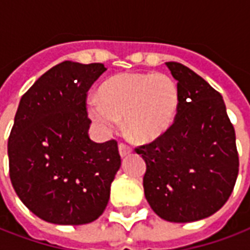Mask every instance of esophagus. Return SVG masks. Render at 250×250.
<instances>
[{
  "instance_id": "obj_1",
  "label": "esophagus",
  "mask_w": 250,
  "mask_h": 250,
  "mask_svg": "<svg viewBox=\"0 0 250 250\" xmlns=\"http://www.w3.org/2000/svg\"><path fill=\"white\" fill-rule=\"evenodd\" d=\"M119 152L120 155H121V158H124V156L129 155L131 152V148L127 145H125V143H120L119 145Z\"/></svg>"
}]
</instances>
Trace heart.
<instances>
[{
    "mask_svg": "<svg viewBox=\"0 0 250 250\" xmlns=\"http://www.w3.org/2000/svg\"><path fill=\"white\" fill-rule=\"evenodd\" d=\"M179 87L162 73H125L107 79L98 99L87 109L92 123L104 135L112 134L124 119L139 142H151L171 126L179 108Z\"/></svg>",
    "mask_w": 250,
    "mask_h": 250,
    "instance_id": "obj_1",
    "label": "heart"
}]
</instances>
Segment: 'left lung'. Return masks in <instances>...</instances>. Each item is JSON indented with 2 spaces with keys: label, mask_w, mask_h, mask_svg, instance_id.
<instances>
[{
  "label": "left lung",
  "mask_w": 250,
  "mask_h": 250,
  "mask_svg": "<svg viewBox=\"0 0 250 250\" xmlns=\"http://www.w3.org/2000/svg\"><path fill=\"white\" fill-rule=\"evenodd\" d=\"M166 65L179 87L175 121L135 151L146 162L145 197L156 215L188 223L215 214L227 202L239 173V154L222 95L183 63Z\"/></svg>",
  "instance_id": "left-lung-1"
}]
</instances>
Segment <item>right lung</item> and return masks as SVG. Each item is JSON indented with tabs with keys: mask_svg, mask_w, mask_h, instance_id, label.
<instances>
[{
	"mask_svg": "<svg viewBox=\"0 0 250 250\" xmlns=\"http://www.w3.org/2000/svg\"><path fill=\"white\" fill-rule=\"evenodd\" d=\"M103 63L63 61L23 95L7 142L15 193L40 219L63 226L91 223L107 208L121 166L115 139L88 137L87 91Z\"/></svg>",
	"mask_w": 250,
	"mask_h": 250,
	"instance_id": "obj_1",
	"label": "right lung"
}]
</instances>
